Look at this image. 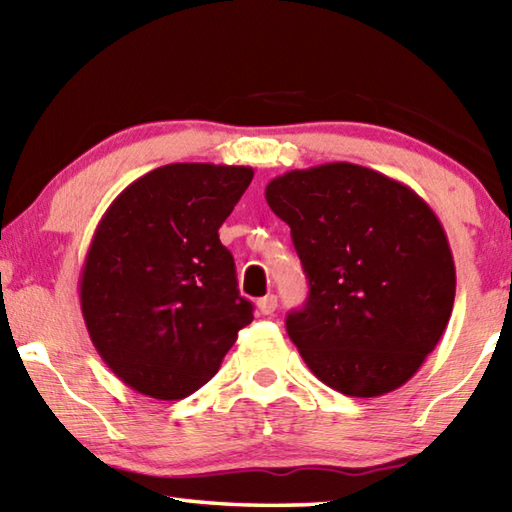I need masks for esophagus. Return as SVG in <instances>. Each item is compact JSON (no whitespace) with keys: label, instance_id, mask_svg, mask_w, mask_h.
<instances>
[{"label":"esophagus","instance_id":"1","mask_svg":"<svg viewBox=\"0 0 512 512\" xmlns=\"http://www.w3.org/2000/svg\"><path fill=\"white\" fill-rule=\"evenodd\" d=\"M257 309L262 311L264 316H271L273 311L277 309V296H273V293H268V296L259 298V300H257Z\"/></svg>","mask_w":512,"mask_h":512}]
</instances>
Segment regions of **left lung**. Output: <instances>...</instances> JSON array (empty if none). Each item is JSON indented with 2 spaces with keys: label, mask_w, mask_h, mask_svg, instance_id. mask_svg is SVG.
<instances>
[{
  "label": "left lung",
  "mask_w": 512,
  "mask_h": 512,
  "mask_svg": "<svg viewBox=\"0 0 512 512\" xmlns=\"http://www.w3.org/2000/svg\"><path fill=\"white\" fill-rule=\"evenodd\" d=\"M309 280L289 339L334 391L377 397L436 348L456 296L452 248L427 201L375 169L327 162L266 185Z\"/></svg>",
  "instance_id": "8db88e82"
}]
</instances>
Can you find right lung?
I'll use <instances>...</instances> for the list:
<instances>
[{
    "mask_svg": "<svg viewBox=\"0 0 512 512\" xmlns=\"http://www.w3.org/2000/svg\"><path fill=\"white\" fill-rule=\"evenodd\" d=\"M253 173L164 164L101 216L81 268V311L101 359L133 391L167 402L192 395L253 320L219 239Z\"/></svg>",
    "mask_w": 512,
    "mask_h": 512,
    "instance_id": "right-lung-1",
    "label": "right lung"
}]
</instances>
